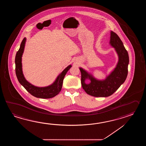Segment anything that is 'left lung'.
Instances as JSON below:
<instances>
[{"label":"left lung","instance_id":"1","mask_svg":"<svg viewBox=\"0 0 146 146\" xmlns=\"http://www.w3.org/2000/svg\"><path fill=\"white\" fill-rule=\"evenodd\" d=\"M110 43L115 48L118 54V62L114 70L105 80H96L91 74L79 68L82 88L87 94L91 96L107 97L111 96L124 83L127 78L129 64L128 54L117 34L113 31L111 32ZM87 78L91 80L90 84L85 83V80Z\"/></svg>","mask_w":146,"mask_h":146}]
</instances>
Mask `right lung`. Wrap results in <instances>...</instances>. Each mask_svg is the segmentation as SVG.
Wrapping results in <instances>:
<instances>
[{
	"mask_svg": "<svg viewBox=\"0 0 146 146\" xmlns=\"http://www.w3.org/2000/svg\"><path fill=\"white\" fill-rule=\"evenodd\" d=\"M25 41L26 38L25 37L21 43L19 50L17 52L15 58L16 76L20 84L31 95L38 98L50 99L56 96L61 91L64 78L69 69L71 68L72 65H69L68 67H67L57 77L56 80L52 84L47 87L40 88L34 86L26 80L22 72L21 61Z\"/></svg>",
	"mask_w": 146,
	"mask_h": 146,
	"instance_id": "right-lung-1",
	"label": "right lung"
}]
</instances>
